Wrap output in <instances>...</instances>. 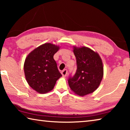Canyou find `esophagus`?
I'll return each instance as SVG.
<instances>
[{"mask_svg": "<svg viewBox=\"0 0 130 130\" xmlns=\"http://www.w3.org/2000/svg\"><path fill=\"white\" fill-rule=\"evenodd\" d=\"M61 73H62V76H63V77H66L67 76V74H68V70L67 69H64V70H63L62 71V72H61Z\"/></svg>", "mask_w": 130, "mask_h": 130, "instance_id": "1", "label": "esophagus"}]
</instances>
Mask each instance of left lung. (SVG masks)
<instances>
[{
    "label": "left lung",
    "mask_w": 130,
    "mask_h": 130,
    "mask_svg": "<svg viewBox=\"0 0 130 130\" xmlns=\"http://www.w3.org/2000/svg\"><path fill=\"white\" fill-rule=\"evenodd\" d=\"M77 70L74 76L68 78L72 91L83 96L93 92L99 86L103 77L102 59L97 53L87 47H74Z\"/></svg>",
    "instance_id": "obj_1"
}]
</instances>
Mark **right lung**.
Masks as SVG:
<instances>
[{"mask_svg":"<svg viewBox=\"0 0 130 130\" xmlns=\"http://www.w3.org/2000/svg\"><path fill=\"white\" fill-rule=\"evenodd\" d=\"M59 46L47 43L39 46L26 57L24 72L28 85L39 93L53 89L56 81L62 76L53 56Z\"/></svg>","mask_w":130,"mask_h":130,"instance_id":"right-lung-1","label":"right lung"}]
</instances>
